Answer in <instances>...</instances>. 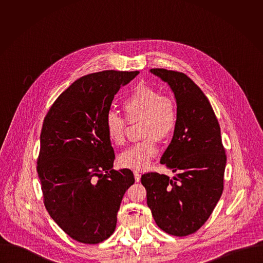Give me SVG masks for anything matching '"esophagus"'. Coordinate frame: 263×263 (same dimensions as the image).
I'll return each instance as SVG.
<instances>
[{
  "label": "esophagus",
  "instance_id": "esophagus-1",
  "mask_svg": "<svg viewBox=\"0 0 263 263\" xmlns=\"http://www.w3.org/2000/svg\"><path fill=\"white\" fill-rule=\"evenodd\" d=\"M134 175H135V179H136V181L137 182H139L140 180H141V174H140V172L139 171H134Z\"/></svg>",
  "mask_w": 263,
  "mask_h": 263
}]
</instances>
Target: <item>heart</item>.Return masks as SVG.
I'll use <instances>...</instances> for the list:
<instances>
[{
	"label": "heart",
	"instance_id": "b5f03b06",
	"mask_svg": "<svg viewBox=\"0 0 263 263\" xmlns=\"http://www.w3.org/2000/svg\"><path fill=\"white\" fill-rule=\"evenodd\" d=\"M122 112L129 123L141 121V135L144 140L123 152L118 162L122 167L141 170L150 165L157 155L158 140L166 142L172 138L178 125V105L169 95H162L154 87L140 84L123 100ZM116 113L105 118L108 140L115 146L125 142L126 121Z\"/></svg>",
	"mask_w": 263,
	"mask_h": 263
}]
</instances>
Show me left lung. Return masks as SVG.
<instances>
[{
    "label": "left lung",
    "mask_w": 263,
    "mask_h": 263,
    "mask_svg": "<svg viewBox=\"0 0 263 263\" xmlns=\"http://www.w3.org/2000/svg\"><path fill=\"white\" fill-rule=\"evenodd\" d=\"M174 92L178 125L161 158L176 176L150 172L141 178L156 224L173 236L196 232L212 215L224 189L225 149L214 109L187 76L165 69H151Z\"/></svg>",
    "instance_id": "obj_1"
}]
</instances>
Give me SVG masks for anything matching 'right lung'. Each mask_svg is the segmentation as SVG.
Listing matches in <instances>:
<instances>
[{"label":"right lung","instance_id":"1","mask_svg":"<svg viewBox=\"0 0 263 263\" xmlns=\"http://www.w3.org/2000/svg\"><path fill=\"white\" fill-rule=\"evenodd\" d=\"M140 72L83 76L66 89L44 117L37 173L49 216L76 241L100 243L112 235L129 169H112L114 151L105 118L114 95Z\"/></svg>","mask_w":263,"mask_h":263}]
</instances>
